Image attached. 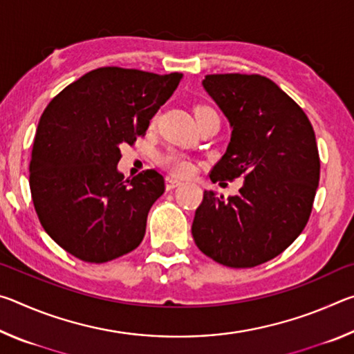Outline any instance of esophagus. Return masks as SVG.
Wrapping results in <instances>:
<instances>
[{
    "label": "esophagus",
    "instance_id": "1",
    "mask_svg": "<svg viewBox=\"0 0 354 354\" xmlns=\"http://www.w3.org/2000/svg\"><path fill=\"white\" fill-rule=\"evenodd\" d=\"M179 185H181V181H178V179L171 178V176H167L165 178V189L167 190H173V189L179 187Z\"/></svg>",
    "mask_w": 354,
    "mask_h": 354
}]
</instances>
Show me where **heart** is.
<instances>
[{
  "mask_svg": "<svg viewBox=\"0 0 354 354\" xmlns=\"http://www.w3.org/2000/svg\"><path fill=\"white\" fill-rule=\"evenodd\" d=\"M206 109V107H198L196 111ZM160 165H164L165 169L176 173V175H185L190 171V160L185 158V154L176 151V149H169L159 156Z\"/></svg>",
  "mask_w": 354,
  "mask_h": 354,
  "instance_id": "b5f03b06",
  "label": "heart"
}]
</instances>
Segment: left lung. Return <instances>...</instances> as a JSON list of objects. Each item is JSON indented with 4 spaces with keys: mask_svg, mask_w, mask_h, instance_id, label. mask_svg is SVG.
<instances>
[{
    "mask_svg": "<svg viewBox=\"0 0 354 354\" xmlns=\"http://www.w3.org/2000/svg\"><path fill=\"white\" fill-rule=\"evenodd\" d=\"M203 87L231 124L212 183L243 179L239 195L205 190L192 236L221 266L248 268L273 259L306 226L320 178L306 113L261 75H207Z\"/></svg>",
    "mask_w": 354,
    "mask_h": 354,
    "instance_id": "1",
    "label": "left lung"
}]
</instances>
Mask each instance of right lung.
<instances>
[{
  "label": "right lung",
  "instance_id": "1",
  "mask_svg": "<svg viewBox=\"0 0 354 354\" xmlns=\"http://www.w3.org/2000/svg\"><path fill=\"white\" fill-rule=\"evenodd\" d=\"M181 77L103 67L46 106L34 139L29 187L41 226L67 253L103 263L140 245L165 183L156 170L124 181L117 169L120 147L145 134Z\"/></svg>",
  "mask_w": 354,
  "mask_h": 354
}]
</instances>
